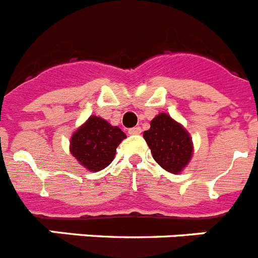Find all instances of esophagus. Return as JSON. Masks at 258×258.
Wrapping results in <instances>:
<instances>
[{"label": "esophagus", "instance_id": "esophagus-1", "mask_svg": "<svg viewBox=\"0 0 258 258\" xmlns=\"http://www.w3.org/2000/svg\"><path fill=\"white\" fill-rule=\"evenodd\" d=\"M130 135H139V134H142V128L140 127H132V128L128 130Z\"/></svg>", "mask_w": 258, "mask_h": 258}]
</instances>
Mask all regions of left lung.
<instances>
[{
  "label": "left lung",
  "mask_w": 258,
  "mask_h": 258,
  "mask_svg": "<svg viewBox=\"0 0 258 258\" xmlns=\"http://www.w3.org/2000/svg\"><path fill=\"white\" fill-rule=\"evenodd\" d=\"M153 158L162 169L179 174L187 167L194 154V143L187 130L166 113L151 120V128L143 134Z\"/></svg>",
  "instance_id": "8db88e82"
}]
</instances>
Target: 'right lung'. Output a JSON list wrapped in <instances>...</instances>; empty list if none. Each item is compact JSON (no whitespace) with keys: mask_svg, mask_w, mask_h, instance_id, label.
<instances>
[{"mask_svg":"<svg viewBox=\"0 0 258 258\" xmlns=\"http://www.w3.org/2000/svg\"><path fill=\"white\" fill-rule=\"evenodd\" d=\"M126 134L101 116L91 115L70 139V152L88 171L97 172L113 162Z\"/></svg>","mask_w":258,"mask_h":258,"instance_id":"right-lung-1","label":"right lung"}]
</instances>
